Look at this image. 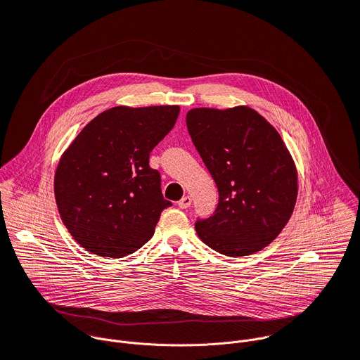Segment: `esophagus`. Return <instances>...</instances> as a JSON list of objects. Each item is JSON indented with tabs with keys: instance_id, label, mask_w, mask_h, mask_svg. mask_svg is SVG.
Wrapping results in <instances>:
<instances>
[{
	"instance_id": "1",
	"label": "esophagus",
	"mask_w": 360,
	"mask_h": 360,
	"mask_svg": "<svg viewBox=\"0 0 360 360\" xmlns=\"http://www.w3.org/2000/svg\"><path fill=\"white\" fill-rule=\"evenodd\" d=\"M191 203H192V198H191L189 195H186V196H184V198L178 202V207H179L181 210H186V208L191 207Z\"/></svg>"
}]
</instances>
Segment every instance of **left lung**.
I'll list each match as a JSON object with an SVG mask.
<instances>
[{"instance_id":"1","label":"left lung","mask_w":360,"mask_h":360,"mask_svg":"<svg viewBox=\"0 0 360 360\" xmlns=\"http://www.w3.org/2000/svg\"><path fill=\"white\" fill-rule=\"evenodd\" d=\"M186 127L219 192L218 207L196 219L203 243L226 256L268 246L288 224L297 175L278 131L249 107L195 108Z\"/></svg>"}]
</instances>
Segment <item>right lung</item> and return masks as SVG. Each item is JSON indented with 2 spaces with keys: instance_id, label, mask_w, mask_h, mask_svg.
Listing matches in <instances>:
<instances>
[{
  "instance_id": "1",
  "label": "right lung",
  "mask_w": 360,
  "mask_h": 360,
  "mask_svg": "<svg viewBox=\"0 0 360 360\" xmlns=\"http://www.w3.org/2000/svg\"><path fill=\"white\" fill-rule=\"evenodd\" d=\"M178 105L115 107L95 117L63 153L54 179L60 217L88 252L122 258L155 232L164 199L149 153L174 128Z\"/></svg>"
}]
</instances>
